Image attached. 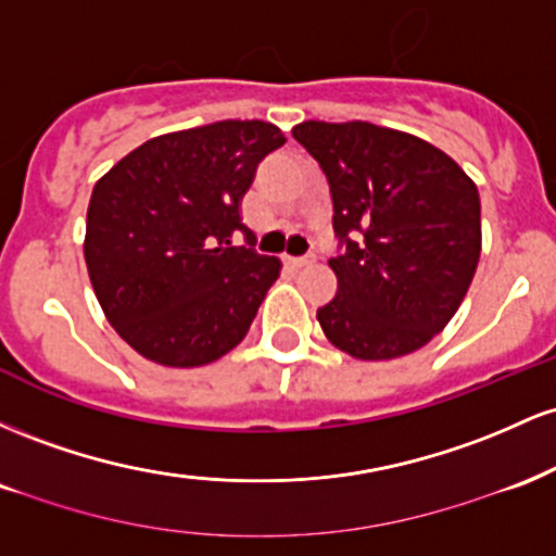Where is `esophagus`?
Listing matches in <instances>:
<instances>
[{
    "label": "esophagus",
    "instance_id": "34e87169",
    "mask_svg": "<svg viewBox=\"0 0 556 556\" xmlns=\"http://www.w3.org/2000/svg\"><path fill=\"white\" fill-rule=\"evenodd\" d=\"M314 256H300V258H295V256H285V264L290 266V269H303V266H308V264H314Z\"/></svg>",
    "mask_w": 556,
    "mask_h": 556
}]
</instances>
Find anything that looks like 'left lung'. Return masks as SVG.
Returning a JSON list of instances; mask_svg holds the SVG:
<instances>
[{
	"label": "left lung",
	"mask_w": 556,
	"mask_h": 556,
	"mask_svg": "<svg viewBox=\"0 0 556 556\" xmlns=\"http://www.w3.org/2000/svg\"><path fill=\"white\" fill-rule=\"evenodd\" d=\"M327 175L337 295L316 311L327 340L358 361L416 353L460 308L481 256V198L429 140L371 123L292 127Z\"/></svg>",
	"instance_id": "obj_1"
}]
</instances>
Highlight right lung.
<instances>
[{
	"mask_svg": "<svg viewBox=\"0 0 556 556\" xmlns=\"http://www.w3.org/2000/svg\"><path fill=\"white\" fill-rule=\"evenodd\" d=\"M285 143L264 119L167 132L93 185L88 277L106 321L143 358L195 368L238 348L282 261L232 245L258 162Z\"/></svg>",
	"mask_w": 556,
	"mask_h": 556,
	"instance_id": "1",
	"label": "right lung"
}]
</instances>
